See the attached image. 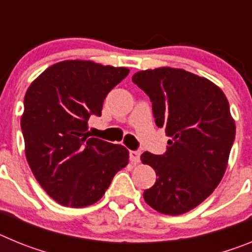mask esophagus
Here are the masks:
<instances>
[{
  "instance_id": "34e87169",
  "label": "esophagus",
  "mask_w": 252,
  "mask_h": 252,
  "mask_svg": "<svg viewBox=\"0 0 252 252\" xmlns=\"http://www.w3.org/2000/svg\"><path fill=\"white\" fill-rule=\"evenodd\" d=\"M140 155L141 153L140 151H130V160L132 164H139L140 162Z\"/></svg>"
}]
</instances>
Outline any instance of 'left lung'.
I'll list each match as a JSON object with an SVG mask.
<instances>
[{
    "label": "left lung",
    "instance_id": "left-lung-1",
    "mask_svg": "<svg viewBox=\"0 0 252 252\" xmlns=\"http://www.w3.org/2000/svg\"><path fill=\"white\" fill-rule=\"evenodd\" d=\"M132 82L150 97L155 124L170 137L164 155H141L157 173L144 199L160 213L183 215L223 178L236 133L230 104L220 87L184 69L140 70Z\"/></svg>",
    "mask_w": 252,
    "mask_h": 252
}]
</instances>
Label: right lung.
Here are the masks:
<instances>
[{"mask_svg":"<svg viewBox=\"0 0 252 252\" xmlns=\"http://www.w3.org/2000/svg\"><path fill=\"white\" fill-rule=\"evenodd\" d=\"M91 60L53 64L26 91L21 130L32 174L55 202L82 208L102 198L128 164V150L90 137L88 120L101 116L106 95L128 74Z\"/></svg>","mask_w":252,"mask_h":252,"instance_id":"1","label":"right lung"}]
</instances>
